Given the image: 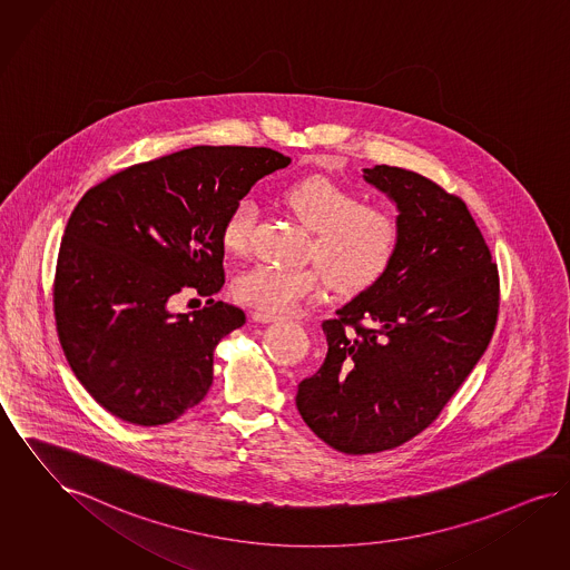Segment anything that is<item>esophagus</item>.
<instances>
[{
    "instance_id": "esophagus-1",
    "label": "esophagus",
    "mask_w": 570,
    "mask_h": 570,
    "mask_svg": "<svg viewBox=\"0 0 570 570\" xmlns=\"http://www.w3.org/2000/svg\"><path fill=\"white\" fill-rule=\"evenodd\" d=\"M252 318H254L255 323H276V321H283V316L264 313V311H254Z\"/></svg>"
}]
</instances>
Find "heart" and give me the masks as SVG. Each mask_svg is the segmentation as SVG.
I'll return each mask as SVG.
<instances>
[{
	"label": "heart",
	"mask_w": 570,
	"mask_h": 570,
	"mask_svg": "<svg viewBox=\"0 0 570 570\" xmlns=\"http://www.w3.org/2000/svg\"><path fill=\"white\" fill-rule=\"evenodd\" d=\"M283 203L306 230L315 233L311 257L318 266H254L234 278L238 302L264 313H289L323 294L327 285L337 294H358L379 283L393 264L401 228L391 209L361 203L357 191L327 177L295 181L283 191ZM255 219L257 207L249 198L238 200L224 217L222 245L228 254L249 252Z\"/></svg>",
	"instance_id": "b5f03b06"
}]
</instances>
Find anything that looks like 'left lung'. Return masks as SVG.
<instances>
[{
	"label": "left lung",
	"mask_w": 570,
	"mask_h": 570,
	"mask_svg": "<svg viewBox=\"0 0 570 570\" xmlns=\"http://www.w3.org/2000/svg\"><path fill=\"white\" fill-rule=\"evenodd\" d=\"M363 179L397 205L393 264L323 321L327 355L297 384L316 438L344 454L410 442L442 414L482 358L499 315V271L463 200L414 170Z\"/></svg>",
	"instance_id": "obj_1"
}]
</instances>
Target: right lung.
<instances>
[{
	"mask_svg": "<svg viewBox=\"0 0 570 570\" xmlns=\"http://www.w3.org/2000/svg\"><path fill=\"white\" fill-rule=\"evenodd\" d=\"M289 163L271 148L196 146L120 170L76 205L55 318L76 379L107 412L156 426L205 400L213 351L245 313L215 299L191 313L170 304L181 289H222L224 217Z\"/></svg>",
	"mask_w": 570,
	"mask_h": 570,
	"instance_id": "right-lung-1",
	"label": "right lung"
}]
</instances>
